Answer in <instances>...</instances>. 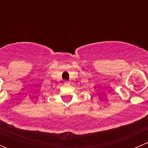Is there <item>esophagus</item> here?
<instances>
[{
	"label": "esophagus",
	"mask_w": 148,
	"mask_h": 148,
	"mask_svg": "<svg viewBox=\"0 0 148 148\" xmlns=\"http://www.w3.org/2000/svg\"><path fill=\"white\" fill-rule=\"evenodd\" d=\"M70 82L69 81H65L64 82V84H69Z\"/></svg>",
	"instance_id": "34e87169"
}]
</instances>
